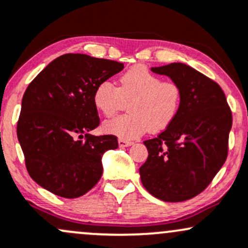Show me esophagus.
Here are the masks:
<instances>
[{"mask_svg":"<svg viewBox=\"0 0 248 248\" xmlns=\"http://www.w3.org/2000/svg\"><path fill=\"white\" fill-rule=\"evenodd\" d=\"M133 145V141L124 140V139H119V146L120 147H129Z\"/></svg>","mask_w":248,"mask_h":248,"instance_id":"34e87169","label":"esophagus"}]
</instances>
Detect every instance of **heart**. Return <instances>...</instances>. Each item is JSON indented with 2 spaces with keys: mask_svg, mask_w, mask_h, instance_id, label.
Wrapping results in <instances>:
<instances>
[{
  "mask_svg": "<svg viewBox=\"0 0 248 248\" xmlns=\"http://www.w3.org/2000/svg\"><path fill=\"white\" fill-rule=\"evenodd\" d=\"M126 115L103 122L106 133L124 140L139 138L149 129L167 128L178 115L181 89L175 82L162 81L143 66H134L120 76L118 88L109 81L95 87L93 102L103 115L111 116L128 101Z\"/></svg>",
  "mask_w": 248,
  "mask_h": 248,
  "instance_id": "obj_1",
  "label": "heart"
}]
</instances>
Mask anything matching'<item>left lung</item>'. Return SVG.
I'll list each match as a JSON object with an SVG mask.
<instances>
[{"label":"left lung","instance_id":"left-lung-1","mask_svg":"<svg viewBox=\"0 0 248 248\" xmlns=\"http://www.w3.org/2000/svg\"><path fill=\"white\" fill-rule=\"evenodd\" d=\"M151 70L180 87L181 106L161 134L143 142L141 182L157 199L180 202L200 194L225 164L232 113L219 84L194 68L174 62Z\"/></svg>","mask_w":248,"mask_h":248}]
</instances>
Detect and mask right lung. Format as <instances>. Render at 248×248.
I'll return each mask as SVG.
<instances>
[{
	"label": "right lung",
	"instance_id": "right-lung-1",
	"mask_svg": "<svg viewBox=\"0 0 248 248\" xmlns=\"http://www.w3.org/2000/svg\"><path fill=\"white\" fill-rule=\"evenodd\" d=\"M122 69L124 63L111 60L64 54L29 83L17 139L27 170L41 187L74 199L100 180L103 153L119 145L114 135L88 134L100 124L93 93L97 84Z\"/></svg>",
	"mask_w": 248,
	"mask_h": 248
}]
</instances>
